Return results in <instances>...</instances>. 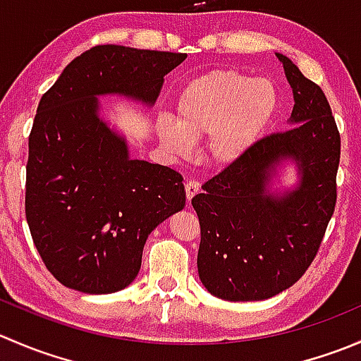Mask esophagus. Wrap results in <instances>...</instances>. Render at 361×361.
Returning <instances> with one entry per match:
<instances>
[{
	"label": "esophagus",
	"instance_id": "34e87169",
	"mask_svg": "<svg viewBox=\"0 0 361 361\" xmlns=\"http://www.w3.org/2000/svg\"><path fill=\"white\" fill-rule=\"evenodd\" d=\"M185 192H187V199H188V201H192V197H194V195L199 192V183H197V181H194V180L185 181Z\"/></svg>",
	"mask_w": 361,
	"mask_h": 361
}]
</instances>
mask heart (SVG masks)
Masks as SVG:
<instances>
[{"label":"heart","mask_w":361,"mask_h":361,"mask_svg":"<svg viewBox=\"0 0 361 361\" xmlns=\"http://www.w3.org/2000/svg\"><path fill=\"white\" fill-rule=\"evenodd\" d=\"M278 108V92L269 80L238 69H214L192 80L176 104V123L157 122L166 150L188 155L192 141L207 137L211 162L227 166L238 160L269 126Z\"/></svg>","instance_id":"heart-1"}]
</instances>
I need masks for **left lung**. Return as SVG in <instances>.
Segmentation results:
<instances>
[{
    "instance_id": "8db88e82",
    "label": "left lung",
    "mask_w": 361,
    "mask_h": 361,
    "mask_svg": "<svg viewBox=\"0 0 361 361\" xmlns=\"http://www.w3.org/2000/svg\"><path fill=\"white\" fill-rule=\"evenodd\" d=\"M278 57L293 90V127L251 145L192 199L201 225L199 278L224 300H265L295 285L314 260L336 209V118L322 87L288 57ZM285 158L295 160L301 183L272 196L268 180Z\"/></svg>"
}]
</instances>
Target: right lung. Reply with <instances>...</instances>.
Wrapping results in <instances>:
<instances>
[{"label":"right lung","instance_id":"add662e5","mask_svg":"<svg viewBox=\"0 0 361 361\" xmlns=\"http://www.w3.org/2000/svg\"><path fill=\"white\" fill-rule=\"evenodd\" d=\"M187 54L97 45L42 96L29 134L25 218L54 278L83 293H113L137 276L148 234L185 206L180 173L129 159L99 118L97 96L154 104Z\"/></svg>","mask_w":361,"mask_h":361}]
</instances>
